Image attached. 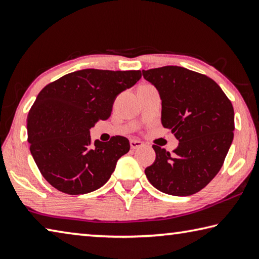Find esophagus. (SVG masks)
I'll list each match as a JSON object with an SVG mask.
<instances>
[{"mask_svg": "<svg viewBox=\"0 0 259 259\" xmlns=\"http://www.w3.org/2000/svg\"><path fill=\"white\" fill-rule=\"evenodd\" d=\"M130 146L131 149H138V148H141L143 146V143L141 141H139V140H131L130 141Z\"/></svg>", "mask_w": 259, "mask_h": 259, "instance_id": "obj_1", "label": "esophagus"}]
</instances>
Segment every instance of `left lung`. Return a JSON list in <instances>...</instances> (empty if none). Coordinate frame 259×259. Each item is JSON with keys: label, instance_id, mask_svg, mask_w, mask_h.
<instances>
[{"label": "left lung", "instance_id": "8db88e82", "mask_svg": "<svg viewBox=\"0 0 259 259\" xmlns=\"http://www.w3.org/2000/svg\"><path fill=\"white\" fill-rule=\"evenodd\" d=\"M142 75L159 93L162 126L179 140L173 155L152 146L156 160L144 171L159 191L191 196L223 166L233 141L232 103L216 81L187 68L165 66Z\"/></svg>", "mask_w": 259, "mask_h": 259}]
</instances>
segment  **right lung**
<instances>
[{
    "instance_id": "1",
    "label": "right lung",
    "mask_w": 259,
    "mask_h": 259,
    "mask_svg": "<svg viewBox=\"0 0 259 259\" xmlns=\"http://www.w3.org/2000/svg\"><path fill=\"white\" fill-rule=\"evenodd\" d=\"M140 70L83 69L40 91L27 116L30 153L40 174L59 191L85 194L110 179L130 141H91L90 130L111 115L117 95L141 78Z\"/></svg>"
}]
</instances>
